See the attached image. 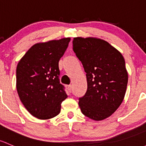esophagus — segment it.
I'll use <instances>...</instances> for the list:
<instances>
[{
  "mask_svg": "<svg viewBox=\"0 0 146 146\" xmlns=\"http://www.w3.org/2000/svg\"><path fill=\"white\" fill-rule=\"evenodd\" d=\"M66 87L67 89H68V90L69 92H71V90H72V86L70 85H66Z\"/></svg>",
  "mask_w": 146,
  "mask_h": 146,
  "instance_id": "1",
  "label": "esophagus"
}]
</instances>
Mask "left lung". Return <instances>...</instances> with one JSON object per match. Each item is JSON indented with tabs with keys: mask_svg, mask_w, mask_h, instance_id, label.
<instances>
[{
	"mask_svg": "<svg viewBox=\"0 0 146 146\" xmlns=\"http://www.w3.org/2000/svg\"><path fill=\"white\" fill-rule=\"evenodd\" d=\"M73 50L82 62L87 90L79 98L82 114L96 121L110 117L123 101L128 73L122 54L104 40L73 38Z\"/></svg>",
	"mask_w": 146,
	"mask_h": 146,
	"instance_id": "left-lung-1",
	"label": "left lung"
}]
</instances>
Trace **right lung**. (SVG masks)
<instances>
[{
    "label": "right lung",
    "mask_w": 146,
    "mask_h": 146,
    "mask_svg": "<svg viewBox=\"0 0 146 146\" xmlns=\"http://www.w3.org/2000/svg\"><path fill=\"white\" fill-rule=\"evenodd\" d=\"M70 40L65 38L35 44L18 63V95L26 109L38 119L59 115L61 102L68 97L59 82V61Z\"/></svg>",
    "instance_id": "obj_1"
}]
</instances>
